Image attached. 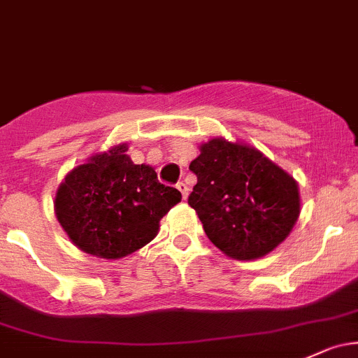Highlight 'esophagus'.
Wrapping results in <instances>:
<instances>
[{
    "mask_svg": "<svg viewBox=\"0 0 358 358\" xmlns=\"http://www.w3.org/2000/svg\"><path fill=\"white\" fill-rule=\"evenodd\" d=\"M176 189H178L180 192H182V197H183V199L189 197V192H190V189H189V185H187V183L178 182V183H176Z\"/></svg>",
    "mask_w": 358,
    "mask_h": 358,
    "instance_id": "34e87169",
    "label": "esophagus"
}]
</instances>
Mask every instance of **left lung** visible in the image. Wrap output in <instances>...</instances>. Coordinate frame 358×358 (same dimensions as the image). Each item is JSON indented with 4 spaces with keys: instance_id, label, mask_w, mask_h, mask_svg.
Returning a JSON list of instances; mask_svg holds the SVG:
<instances>
[{
    "instance_id": "left-lung-1",
    "label": "left lung",
    "mask_w": 358,
    "mask_h": 358,
    "mask_svg": "<svg viewBox=\"0 0 358 358\" xmlns=\"http://www.w3.org/2000/svg\"><path fill=\"white\" fill-rule=\"evenodd\" d=\"M189 195L206 235L238 261L264 257L289 235L300 214L296 182L261 150L213 138L190 163Z\"/></svg>"
}]
</instances>
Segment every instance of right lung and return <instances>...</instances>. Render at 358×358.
<instances>
[{"instance_id": "right-lung-1", "label": "right lung", "mask_w": 358, "mask_h": 358, "mask_svg": "<svg viewBox=\"0 0 358 358\" xmlns=\"http://www.w3.org/2000/svg\"><path fill=\"white\" fill-rule=\"evenodd\" d=\"M127 145L96 154L66 175L55 199L59 224L80 250L120 259L149 243L182 194L159 183L154 168L134 164Z\"/></svg>"}]
</instances>
